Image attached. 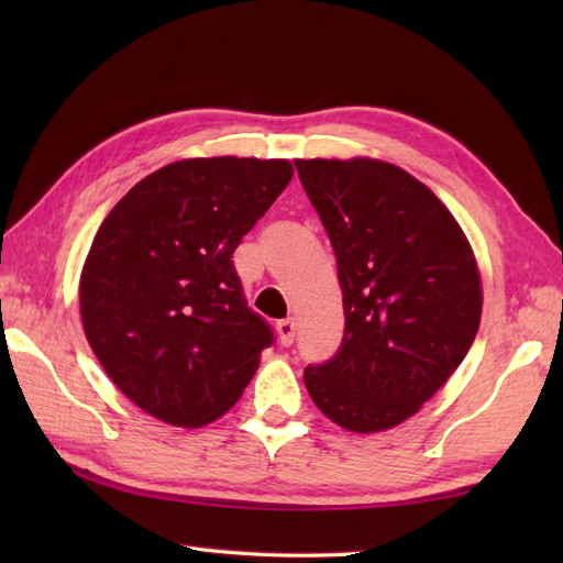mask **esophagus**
Here are the masks:
<instances>
[{
  "mask_svg": "<svg viewBox=\"0 0 563 563\" xmlns=\"http://www.w3.org/2000/svg\"><path fill=\"white\" fill-rule=\"evenodd\" d=\"M295 331H297L295 319H283V321H278V336H280V343H283V345H292Z\"/></svg>",
  "mask_w": 563,
  "mask_h": 563,
  "instance_id": "obj_1",
  "label": "esophagus"
}]
</instances>
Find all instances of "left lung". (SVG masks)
Wrapping results in <instances>:
<instances>
[{"mask_svg":"<svg viewBox=\"0 0 563 563\" xmlns=\"http://www.w3.org/2000/svg\"><path fill=\"white\" fill-rule=\"evenodd\" d=\"M336 251L345 329L305 367L321 413L355 433L399 426L472 349L482 280L472 246L433 190L379 159H297Z\"/></svg>","mask_w":563,"mask_h":563,"instance_id":"obj_1","label":"left lung"}]
</instances>
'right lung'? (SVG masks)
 <instances>
[{
  "mask_svg": "<svg viewBox=\"0 0 563 563\" xmlns=\"http://www.w3.org/2000/svg\"><path fill=\"white\" fill-rule=\"evenodd\" d=\"M292 178L285 159H184L142 178L99 227L79 280L106 375L142 411L198 428L242 397L275 341L232 254Z\"/></svg>",
  "mask_w": 563,
  "mask_h": 563,
  "instance_id": "add662e5",
  "label": "right lung"
}]
</instances>
